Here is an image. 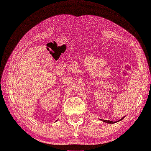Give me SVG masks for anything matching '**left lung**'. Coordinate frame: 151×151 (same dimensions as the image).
<instances>
[{"mask_svg": "<svg viewBox=\"0 0 151 151\" xmlns=\"http://www.w3.org/2000/svg\"><path fill=\"white\" fill-rule=\"evenodd\" d=\"M123 118H124V117H123L122 118H121V119L119 120L118 121H120V120H123ZM101 120L104 122H106V123H116V122H112V121H109V120ZM118 121H117V122H118Z\"/></svg>", "mask_w": 151, "mask_h": 151, "instance_id": "obj_1", "label": "left lung"}]
</instances>
